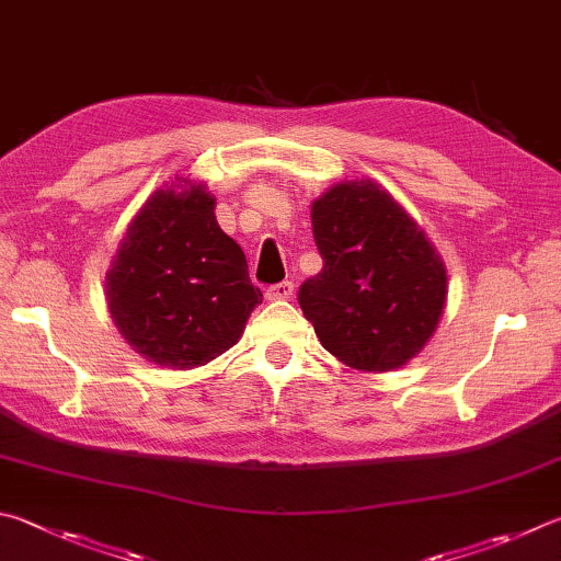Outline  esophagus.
<instances>
[{"instance_id":"1","label":"esophagus","mask_w":561,"mask_h":561,"mask_svg":"<svg viewBox=\"0 0 561 561\" xmlns=\"http://www.w3.org/2000/svg\"><path fill=\"white\" fill-rule=\"evenodd\" d=\"M291 294H294V284L279 282V284H272V287H267L264 297H267L270 301H284V299H291Z\"/></svg>"}]
</instances>
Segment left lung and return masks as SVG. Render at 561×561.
<instances>
[{"mask_svg": "<svg viewBox=\"0 0 561 561\" xmlns=\"http://www.w3.org/2000/svg\"><path fill=\"white\" fill-rule=\"evenodd\" d=\"M323 270L299 307L343 365L387 373L412 360L439 325L446 270L424 230L370 179L341 181L313 201Z\"/></svg>", "mask_w": 561, "mask_h": 561, "instance_id": "1", "label": "left lung"}]
</instances>
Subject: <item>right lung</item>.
<instances>
[{"mask_svg":"<svg viewBox=\"0 0 561 561\" xmlns=\"http://www.w3.org/2000/svg\"><path fill=\"white\" fill-rule=\"evenodd\" d=\"M216 198L179 179L131 218L105 277L112 321L161 368L191 370L240 341L262 291L245 252L220 230Z\"/></svg>","mask_w":561,"mask_h":561,"instance_id":"right-lung-1","label":"right lung"}]
</instances>
